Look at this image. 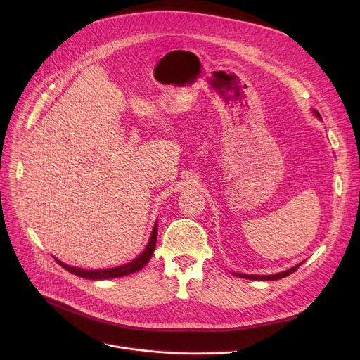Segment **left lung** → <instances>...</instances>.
I'll use <instances>...</instances> for the list:
<instances>
[{
  "label": "left lung",
  "mask_w": 360,
  "mask_h": 360,
  "mask_svg": "<svg viewBox=\"0 0 360 360\" xmlns=\"http://www.w3.org/2000/svg\"><path fill=\"white\" fill-rule=\"evenodd\" d=\"M314 112H315L316 117L321 118V115H319L318 111H314ZM300 265H302V264H299V265H296V266H293V268H290V269H288V271H285V272L276 274V275H264V276H261V275H245V274H233V275H235V276H239V278H245V279H253V281H276V279H282V278H285V276L293 274Z\"/></svg>",
  "instance_id": "obj_1"
}]
</instances>
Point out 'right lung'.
Returning <instances> with one entry per match:
<instances>
[{"mask_svg":"<svg viewBox=\"0 0 360 360\" xmlns=\"http://www.w3.org/2000/svg\"><path fill=\"white\" fill-rule=\"evenodd\" d=\"M157 236H158V224H155L153 226V231L150 233L149 242L145 248V250L138 256L136 259H134L129 264H125L122 266L118 268H112V269H99V271H86V269H79V268H74V266H68L64 262L56 259L58 262L60 266H63L65 271L79 276V278H85V279H111V278H120V276H125V275H131L134 272H138L139 269H142L150 259V256L155 250V245H157Z\"/></svg>","mask_w":360,"mask_h":360,"instance_id":"right-lung-1","label":"right lung"}]
</instances>
